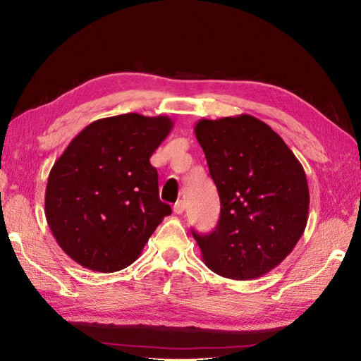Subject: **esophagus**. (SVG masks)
I'll return each instance as SVG.
<instances>
[{
  "mask_svg": "<svg viewBox=\"0 0 361 361\" xmlns=\"http://www.w3.org/2000/svg\"><path fill=\"white\" fill-rule=\"evenodd\" d=\"M185 209V202L183 201H177L176 202V205H173V212H176V214H183V211Z\"/></svg>",
  "mask_w": 361,
  "mask_h": 361,
  "instance_id": "esophagus-1",
  "label": "esophagus"
}]
</instances>
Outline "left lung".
Returning a JSON list of instances; mask_svg holds the SVG:
<instances>
[{"instance_id": "8db88e82", "label": "left lung", "mask_w": 361, "mask_h": 361, "mask_svg": "<svg viewBox=\"0 0 361 361\" xmlns=\"http://www.w3.org/2000/svg\"><path fill=\"white\" fill-rule=\"evenodd\" d=\"M220 196V219L193 238L208 268L231 279L268 274L296 247L308 221L303 166L269 125L250 114L195 126Z\"/></svg>"}]
</instances>
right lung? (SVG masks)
I'll list each match as a JSON object with an SVG mask.
<instances>
[{"label":"right lung","mask_w":361,"mask_h":361,"mask_svg":"<svg viewBox=\"0 0 361 361\" xmlns=\"http://www.w3.org/2000/svg\"><path fill=\"white\" fill-rule=\"evenodd\" d=\"M172 126L168 116L105 117L66 147L50 169L44 199L47 224L66 256L102 274L140 257L171 214L150 157Z\"/></svg>","instance_id":"add662e5"}]
</instances>
